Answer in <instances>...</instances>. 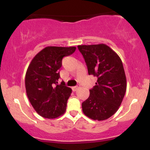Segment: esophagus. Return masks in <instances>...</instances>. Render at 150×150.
I'll return each instance as SVG.
<instances>
[{
    "label": "esophagus",
    "mask_w": 150,
    "mask_h": 150,
    "mask_svg": "<svg viewBox=\"0 0 150 150\" xmlns=\"http://www.w3.org/2000/svg\"><path fill=\"white\" fill-rule=\"evenodd\" d=\"M79 88H80V86L77 85V86H75V87H73V88H72V89H73V92H75V91H77Z\"/></svg>",
    "instance_id": "obj_1"
}]
</instances>
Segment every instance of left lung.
<instances>
[{"mask_svg":"<svg viewBox=\"0 0 150 150\" xmlns=\"http://www.w3.org/2000/svg\"><path fill=\"white\" fill-rule=\"evenodd\" d=\"M83 56L89 75L97 77L82 102L84 114L93 120L108 119L118 111L126 91V77L118 55L104 44L77 46Z\"/></svg>","mask_w":150,"mask_h":150,"instance_id":"left-lung-1","label":"left lung"}]
</instances>
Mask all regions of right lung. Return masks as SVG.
Instances as JSON below:
<instances>
[{
	"label": "right lung",
	"instance_id": "1",
	"mask_svg": "<svg viewBox=\"0 0 150 150\" xmlns=\"http://www.w3.org/2000/svg\"><path fill=\"white\" fill-rule=\"evenodd\" d=\"M76 47L47 46L34 56L25 75L27 97L38 114L46 118L61 116L66 110L72 89L58 80L62 59L73 54Z\"/></svg>",
	"mask_w": 150,
	"mask_h": 150
}]
</instances>
